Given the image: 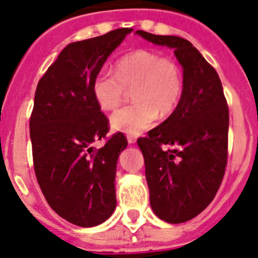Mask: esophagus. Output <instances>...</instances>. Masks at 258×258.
Masks as SVG:
<instances>
[{"label":"esophagus","instance_id":"obj_1","mask_svg":"<svg viewBox=\"0 0 258 258\" xmlns=\"http://www.w3.org/2000/svg\"><path fill=\"white\" fill-rule=\"evenodd\" d=\"M127 142H128V144H134L136 142V139L134 136H127Z\"/></svg>","mask_w":258,"mask_h":258}]
</instances>
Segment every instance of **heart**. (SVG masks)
I'll return each mask as SVG.
<instances>
[{
    "label": "heart",
    "mask_w": 258,
    "mask_h": 258,
    "mask_svg": "<svg viewBox=\"0 0 258 258\" xmlns=\"http://www.w3.org/2000/svg\"><path fill=\"white\" fill-rule=\"evenodd\" d=\"M133 89L135 103L114 112L110 125L119 133L139 135L155 124L159 114L169 115L178 105L183 90L181 67L170 57L138 49L118 60L115 73L102 71L92 84L93 97L105 111L118 107L125 90Z\"/></svg>",
    "instance_id": "1"
}]
</instances>
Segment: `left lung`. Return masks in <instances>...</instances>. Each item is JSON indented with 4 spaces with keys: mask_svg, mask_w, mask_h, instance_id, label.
<instances>
[{
    "mask_svg": "<svg viewBox=\"0 0 258 258\" xmlns=\"http://www.w3.org/2000/svg\"><path fill=\"white\" fill-rule=\"evenodd\" d=\"M136 34L174 49L183 69V90L174 111L138 140L153 213L164 222L178 224L202 213L222 183L228 106L219 76L189 40L142 30Z\"/></svg>",
    "mask_w": 258,
    "mask_h": 258,
    "instance_id": "left-lung-1",
    "label": "left lung"
}]
</instances>
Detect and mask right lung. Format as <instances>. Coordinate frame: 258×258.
Returning <instances> with one entry per match:
<instances>
[{"label":"right lung","instance_id":"1","mask_svg":"<svg viewBox=\"0 0 258 258\" xmlns=\"http://www.w3.org/2000/svg\"><path fill=\"white\" fill-rule=\"evenodd\" d=\"M131 31L118 29L71 43L36 86L30 118L35 176L51 209L76 226H98L116 206V162L127 139L119 133L102 148L93 147L109 133V120L92 84Z\"/></svg>","mask_w":258,"mask_h":258}]
</instances>
